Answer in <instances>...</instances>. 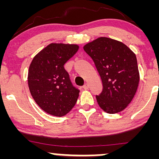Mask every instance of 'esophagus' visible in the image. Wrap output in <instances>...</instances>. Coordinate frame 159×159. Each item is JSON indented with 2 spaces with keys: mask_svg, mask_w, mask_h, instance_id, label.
<instances>
[{
  "mask_svg": "<svg viewBox=\"0 0 159 159\" xmlns=\"http://www.w3.org/2000/svg\"><path fill=\"white\" fill-rule=\"evenodd\" d=\"M83 88L84 89V90H88V89H89V84H85L84 85Z\"/></svg>",
  "mask_w": 159,
  "mask_h": 159,
  "instance_id": "1",
  "label": "esophagus"
}]
</instances>
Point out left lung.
Wrapping results in <instances>:
<instances>
[{
	"label": "left lung",
	"mask_w": 159,
	"mask_h": 159,
	"mask_svg": "<svg viewBox=\"0 0 159 159\" xmlns=\"http://www.w3.org/2000/svg\"><path fill=\"white\" fill-rule=\"evenodd\" d=\"M93 61L103 90L96 100L107 114L123 111L132 101L140 81L136 55L122 42L98 37L84 46Z\"/></svg>",
	"instance_id": "1"
}]
</instances>
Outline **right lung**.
Wrapping results in <instances>:
<instances>
[{"label": "right lung", "instance_id": "add662e5", "mask_svg": "<svg viewBox=\"0 0 159 159\" xmlns=\"http://www.w3.org/2000/svg\"><path fill=\"white\" fill-rule=\"evenodd\" d=\"M78 48L75 44L51 43L30 63L29 90L36 103L48 114L64 116L77 102L80 91L72 84L63 66Z\"/></svg>", "mask_w": 159, "mask_h": 159}]
</instances>
